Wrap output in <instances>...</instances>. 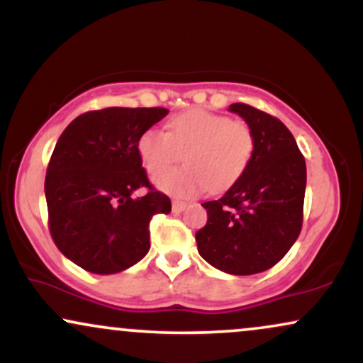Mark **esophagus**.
<instances>
[{
  "mask_svg": "<svg viewBox=\"0 0 363 363\" xmlns=\"http://www.w3.org/2000/svg\"><path fill=\"white\" fill-rule=\"evenodd\" d=\"M186 208V203L184 201H179V199H174L172 201V211H176V213H179V211H182Z\"/></svg>",
  "mask_w": 363,
  "mask_h": 363,
  "instance_id": "1",
  "label": "esophagus"
}]
</instances>
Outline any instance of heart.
I'll return each mask as SVG.
<instances>
[{
  "label": "heart",
  "mask_w": 363,
  "mask_h": 363,
  "mask_svg": "<svg viewBox=\"0 0 363 363\" xmlns=\"http://www.w3.org/2000/svg\"><path fill=\"white\" fill-rule=\"evenodd\" d=\"M138 155L150 174L164 172L186 153V167L157 179V187L176 198H193L211 187L234 186L251 164L256 140L244 121L206 109L172 116L167 131L150 128L138 138Z\"/></svg>",
  "instance_id": "heart-1"
}]
</instances>
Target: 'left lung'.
Instances as JSON below:
<instances>
[{
    "label": "left lung",
    "instance_id": "obj_1",
    "mask_svg": "<svg viewBox=\"0 0 363 363\" xmlns=\"http://www.w3.org/2000/svg\"><path fill=\"white\" fill-rule=\"evenodd\" d=\"M256 140L251 164L222 198L203 203L208 222L196 232L198 252L216 269L256 274L273 268L302 230L306 158L280 119L232 104Z\"/></svg>",
    "mask_w": 363,
    "mask_h": 363
}]
</instances>
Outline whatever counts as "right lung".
Returning a JSON list of instances; mask_svg holds the SVG:
<instances>
[{
  "label": "right lung",
  "mask_w": 363,
  "mask_h": 363,
  "mask_svg": "<svg viewBox=\"0 0 363 363\" xmlns=\"http://www.w3.org/2000/svg\"><path fill=\"white\" fill-rule=\"evenodd\" d=\"M164 107H107L78 116L57 140L45 174L49 232L74 264L97 274L128 269L150 249V220L170 199L150 184L138 138ZM136 189H147L135 199Z\"/></svg>",
  "instance_id": "add662e5"
}]
</instances>
